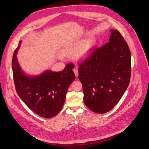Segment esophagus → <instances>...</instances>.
<instances>
[{
  "mask_svg": "<svg viewBox=\"0 0 149 149\" xmlns=\"http://www.w3.org/2000/svg\"><path fill=\"white\" fill-rule=\"evenodd\" d=\"M73 71H74V73H75V75L77 76V77H78V68H77V67H74V68H73Z\"/></svg>",
  "mask_w": 149,
  "mask_h": 149,
  "instance_id": "34e87169",
  "label": "esophagus"
}]
</instances>
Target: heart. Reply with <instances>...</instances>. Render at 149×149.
I'll return each instance as SVG.
<instances>
[{
	"mask_svg": "<svg viewBox=\"0 0 149 149\" xmlns=\"http://www.w3.org/2000/svg\"><path fill=\"white\" fill-rule=\"evenodd\" d=\"M93 47V41L91 39L87 40H81L67 45L62 51L65 55H74L77 54L78 59H85L88 58L91 53Z\"/></svg>",
	"mask_w": 149,
	"mask_h": 149,
	"instance_id": "obj_1",
	"label": "heart"
}]
</instances>
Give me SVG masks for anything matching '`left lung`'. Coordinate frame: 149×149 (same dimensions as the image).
<instances>
[{"label": "left lung", "instance_id": "8db88e82", "mask_svg": "<svg viewBox=\"0 0 149 149\" xmlns=\"http://www.w3.org/2000/svg\"><path fill=\"white\" fill-rule=\"evenodd\" d=\"M110 32L109 42L96 48L78 65L84 102L91 110L99 114L107 113L116 106L130 81L129 46L118 30Z\"/></svg>", "mask_w": 149, "mask_h": 149}]
</instances>
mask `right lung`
I'll return each mask as SVG.
<instances>
[{"instance_id": "right-lung-1", "label": "right lung", "mask_w": 149, "mask_h": 149, "mask_svg": "<svg viewBox=\"0 0 149 149\" xmlns=\"http://www.w3.org/2000/svg\"><path fill=\"white\" fill-rule=\"evenodd\" d=\"M21 42L14 51L12 68L17 94L24 103L37 115L50 118L56 116L64 104L67 91L75 78L74 65H67L63 71H46L35 77H29L22 71L17 54Z\"/></svg>"}]
</instances>
